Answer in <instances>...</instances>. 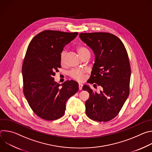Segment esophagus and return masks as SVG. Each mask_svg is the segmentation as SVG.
Returning <instances> with one entry per match:
<instances>
[{"instance_id": "esophagus-1", "label": "esophagus", "mask_w": 152, "mask_h": 152, "mask_svg": "<svg viewBox=\"0 0 152 152\" xmlns=\"http://www.w3.org/2000/svg\"><path fill=\"white\" fill-rule=\"evenodd\" d=\"M79 90H82V84L81 83H79Z\"/></svg>"}]
</instances>
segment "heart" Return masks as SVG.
Instances as JSON below:
<instances>
[{
  "mask_svg": "<svg viewBox=\"0 0 152 152\" xmlns=\"http://www.w3.org/2000/svg\"><path fill=\"white\" fill-rule=\"evenodd\" d=\"M77 51L79 55L82 58L83 56L89 55H90V51L85 47H79L77 48ZM65 57H66V51L63 50L60 55V61L61 63H64L65 61ZM85 73V70L84 69H73L70 72V76L73 78L74 79L78 80V81H82L84 79V74Z\"/></svg>",
  "mask_w": 152,
  "mask_h": 152,
  "instance_id": "1",
  "label": "heart"
}]
</instances>
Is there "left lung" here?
Here are the masks:
<instances>
[{
  "instance_id": "obj_1",
  "label": "left lung",
  "mask_w": 152,
  "mask_h": 152,
  "mask_svg": "<svg viewBox=\"0 0 152 152\" xmlns=\"http://www.w3.org/2000/svg\"><path fill=\"white\" fill-rule=\"evenodd\" d=\"M79 37L95 55L89 83L102 88L97 93L83 85V90L90 93L85 102L86 114L96 121H110L119 113L129 94L131 69L126 49L112 34L81 33Z\"/></svg>"
}]
</instances>
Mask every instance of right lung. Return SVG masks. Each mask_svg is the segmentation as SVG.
<instances>
[{
  "label": "right lung",
  "mask_w": 152,
  "mask_h": 152,
  "mask_svg": "<svg viewBox=\"0 0 152 152\" xmlns=\"http://www.w3.org/2000/svg\"><path fill=\"white\" fill-rule=\"evenodd\" d=\"M77 32L44 31L30 42L22 66L23 93L34 113L46 120L61 117L67 100L79 90L78 83L55 82V72L61 68L60 55L64 48Z\"/></svg>",
  "instance_id": "1"
}]
</instances>
